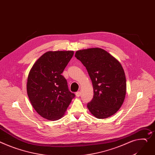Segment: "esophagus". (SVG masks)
Segmentation results:
<instances>
[{
  "mask_svg": "<svg viewBox=\"0 0 155 155\" xmlns=\"http://www.w3.org/2000/svg\"><path fill=\"white\" fill-rule=\"evenodd\" d=\"M76 95L77 97H79L81 96V92L80 91H78L76 93Z\"/></svg>",
  "mask_w": 155,
  "mask_h": 155,
  "instance_id": "esophagus-1",
  "label": "esophagus"
}]
</instances>
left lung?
I'll return each instance as SVG.
<instances>
[{"label":"left lung","instance_id":"8db88e82","mask_svg":"<svg viewBox=\"0 0 155 155\" xmlns=\"http://www.w3.org/2000/svg\"><path fill=\"white\" fill-rule=\"evenodd\" d=\"M75 57L86 68L92 82L94 96L87 104L89 110L97 118L115 114L124 103L127 89L120 62L99 48L77 51Z\"/></svg>","mask_w":155,"mask_h":155}]
</instances>
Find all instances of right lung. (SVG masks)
<instances>
[{"label":"right lung","mask_w":155,"mask_h":155,"mask_svg":"<svg viewBox=\"0 0 155 155\" xmlns=\"http://www.w3.org/2000/svg\"><path fill=\"white\" fill-rule=\"evenodd\" d=\"M73 54V51H48L30 71L27 84L28 98L34 109L48 120L60 119L75 97L61 75Z\"/></svg>","instance_id":"add662e5"}]
</instances>
